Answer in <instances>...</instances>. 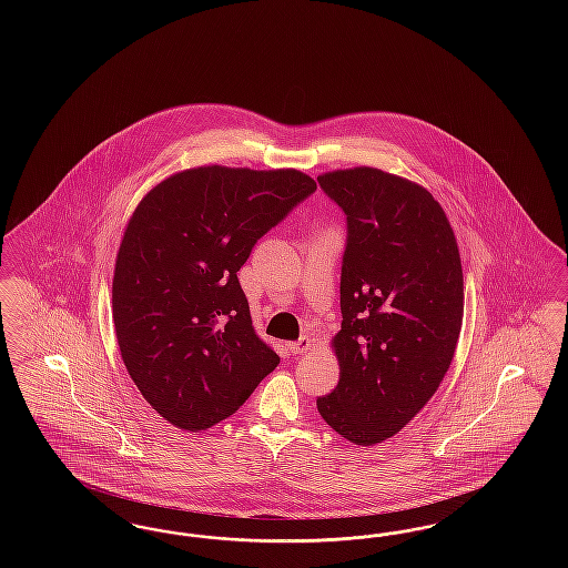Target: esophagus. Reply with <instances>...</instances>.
<instances>
[{
  "instance_id": "1",
  "label": "esophagus",
  "mask_w": 568,
  "mask_h": 568,
  "mask_svg": "<svg viewBox=\"0 0 568 568\" xmlns=\"http://www.w3.org/2000/svg\"><path fill=\"white\" fill-rule=\"evenodd\" d=\"M287 349L294 353V355H302V353H308L313 349V341L308 338V336H302V338H297V341H292V343H287Z\"/></svg>"
}]
</instances>
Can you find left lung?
<instances>
[{"instance_id": "8db88e82", "label": "left lung", "mask_w": 568, "mask_h": 568, "mask_svg": "<svg viewBox=\"0 0 568 568\" xmlns=\"http://www.w3.org/2000/svg\"><path fill=\"white\" fill-rule=\"evenodd\" d=\"M347 216L338 385L317 410L355 445L400 433L445 377L464 315L458 243L433 193L377 168L317 176Z\"/></svg>"}]
</instances>
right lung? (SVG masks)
Wrapping results in <instances>:
<instances>
[{
  "mask_svg": "<svg viewBox=\"0 0 568 568\" xmlns=\"http://www.w3.org/2000/svg\"><path fill=\"white\" fill-rule=\"evenodd\" d=\"M315 190L292 168L202 165L135 206L116 253L112 322L135 387L172 426H215L278 366L253 329L236 272Z\"/></svg>",
  "mask_w": 568,
  "mask_h": 568,
  "instance_id": "add662e5",
  "label": "right lung"
}]
</instances>
